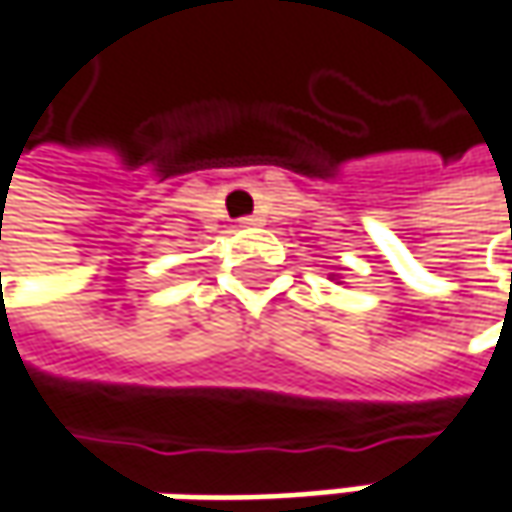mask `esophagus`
<instances>
[{"instance_id": "1", "label": "esophagus", "mask_w": 512, "mask_h": 512, "mask_svg": "<svg viewBox=\"0 0 512 512\" xmlns=\"http://www.w3.org/2000/svg\"><path fill=\"white\" fill-rule=\"evenodd\" d=\"M260 222H263L260 213H255V216H243V219H240V228H252V225H260Z\"/></svg>"}]
</instances>
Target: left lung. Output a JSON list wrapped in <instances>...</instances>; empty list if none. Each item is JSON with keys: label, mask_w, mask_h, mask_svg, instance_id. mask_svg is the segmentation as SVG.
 Masks as SVG:
<instances>
[{"label": "left lung", "mask_w": 512, "mask_h": 512, "mask_svg": "<svg viewBox=\"0 0 512 512\" xmlns=\"http://www.w3.org/2000/svg\"><path fill=\"white\" fill-rule=\"evenodd\" d=\"M331 278H334V281H337V278H340V275H331Z\"/></svg>", "instance_id": "8db88e82"}]
</instances>
